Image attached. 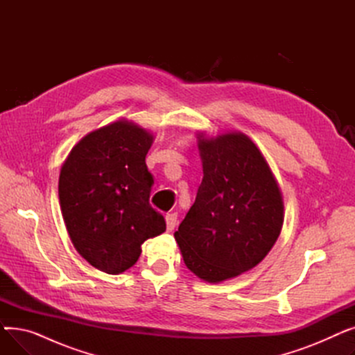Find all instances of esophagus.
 I'll return each mask as SVG.
<instances>
[{"label": "esophagus", "instance_id": "obj_1", "mask_svg": "<svg viewBox=\"0 0 355 355\" xmlns=\"http://www.w3.org/2000/svg\"><path fill=\"white\" fill-rule=\"evenodd\" d=\"M165 221H166V230L171 232L175 229V226L178 225V214L177 213H170L165 216Z\"/></svg>", "mask_w": 355, "mask_h": 355}]
</instances>
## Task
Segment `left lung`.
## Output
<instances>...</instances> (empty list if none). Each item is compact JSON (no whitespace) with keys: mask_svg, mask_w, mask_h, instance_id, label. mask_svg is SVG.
I'll return each mask as SVG.
<instances>
[{"mask_svg":"<svg viewBox=\"0 0 355 355\" xmlns=\"http://www.w3.org/2000/svg\"><path fill=\"white\" fill-rule=\"evenodd\" d=\"M202 181L175 232L184 263L217 284L262 262L281 234L284 201L270 168L243 134L198 138Z\"/></svg>","mask_w":355,"mask_h":355,"instance_id":"8db88e82","label":"left lung"}]
</instances>
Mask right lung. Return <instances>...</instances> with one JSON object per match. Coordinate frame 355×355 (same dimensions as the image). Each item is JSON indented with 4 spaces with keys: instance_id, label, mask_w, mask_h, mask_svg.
I'll return each instance as SVG.
<instances>
[{
    "instance_id": "right-lung-1",
    "label": "right lung",
    "mask_w": 355,
    "mask_h": 355,
    "mask_svg": "<svg viewBox=\"0 0 355 355\" xmlns=\"http://www.w3.org/2000/svg\"><path fill=\"white\" fill-rule=\"evenodd\" d=\"M153 135L118 121L86 135L62 166L59 200L73 246L102 272L134 266L146 239L165 232L149 196L154 177L145 157Z\"/></svg>"
}]
</instances>
